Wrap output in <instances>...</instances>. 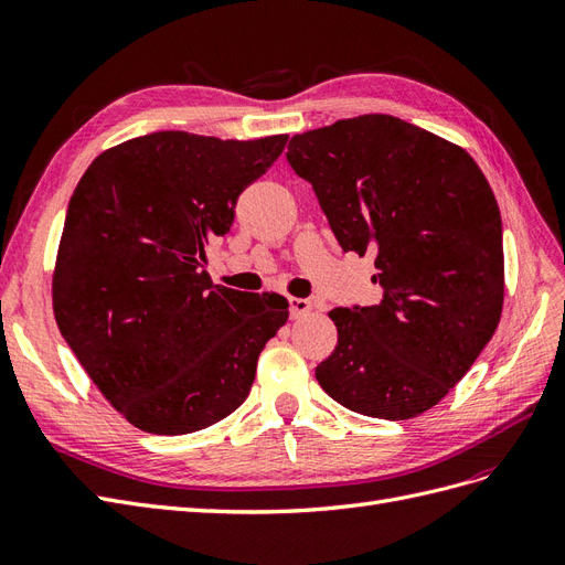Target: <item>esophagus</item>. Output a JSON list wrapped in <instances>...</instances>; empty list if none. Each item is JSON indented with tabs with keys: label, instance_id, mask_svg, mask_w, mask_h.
<instances>
[{
	"label": "esophagus",
	"instance_id": "34e87169",
	"mask_svg": "<svg viewBox=\"0 0 565 565\" xmlns=\"http://www.w3.org/2000/svg\"><path fill=\"white\" fill-rule=\"evenodd\" d=\"M311 309H313V303L309 299H299V297L289 299V316H292V320H299L303 316H309Z\"/></svg>",
	"mask_w": 565,
	"mask_h": 565
}]
</instances>
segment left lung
Instances as JSON below:
<instances>
[{
    "label": "left lung",
    "mask_w": 565,
    "mask_h": 565,
    "mask_svg": "<svg viewBox=\"0 0 565 565\" xmlns=\"http://www.w3.org/2000/svg\"><path fill=\"white\" fill-rule=\"evenodd\" d=\"M287 162L313 185L344 252L377 254L384 297L334 309L337 349L316 367L330 398L413 419L465 377L504 301L498 200L465 148L391 115L292 136Z\"/></svg>",
    "instance_id": "8db88e82"
}]
</instances>
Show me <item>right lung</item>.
<instances>
[{"mask_svg": "<svg viewBox=\"0 0 565 565\" xmlns=\"http://www.w3.org/2000/svg\"><path fill=\"white\" fill-rule=\"evenodd\" d=\"M287 134L221 141L156 131L89 164L67 204L54 313L67 347L136 429L193 434L249 396L287 299L214 285L204 245L280 158Z\"/></svg>", "mask_w": 565, "mask_h": 565, "instance_id": "1", "label": "right lung"}]
</instances>
